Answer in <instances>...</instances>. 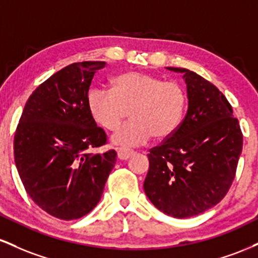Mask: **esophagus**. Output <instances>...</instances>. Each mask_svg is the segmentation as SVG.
<instances>
[{
  "label": "esophagus",
  "instance_id": "34e87169",
  "mask_svg": "<svg viewBox=\"0 0 258 258\" xmlns=\"http://www.w3.org/2000/svg\"><path fill=\"white\" fill-rule=\"evenodd\" d=\"M116 153H117V158L120 160H127L131 158L132 155H135V152H133V150L123 149V148H119V149H116Z\"/></svg>",
  "mask_w": 258,
  "mask_h": 258
}]
</instances>
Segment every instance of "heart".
I'll use <instances>...</instances> for the list:
<instances>
[{"mask_svg": "<svg viewBox=\"0 0 258 258\" xmlns=\"http://www.w3.org/2000/svg\"><path fill=\"white\" fill-rule=\"evenodd\" d=\"M186 97L182 86L164 81L142 72L121 74L112 82V91L92 87L87 94V108L93 120L103 128H117L112 143L136 147L147 143L152 136L162 141L178 128L185 110Z\"/></svg>", "mask_w": 258, "mask_h": 258, "instance_id": "1", "label": "heart"}]
</instances>
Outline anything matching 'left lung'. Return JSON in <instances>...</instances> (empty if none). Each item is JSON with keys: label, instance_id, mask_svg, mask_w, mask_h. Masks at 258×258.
<instances>
[{"label": "left lung", "instance_id": "8db88e82", "mask_svg": "<svg viewBox=\"0 0 258 258\" xmlns=\"http://www.w3.org/2000/svg\"><path fill=\"white\" fill-rule=\"evenodd\" d=\"M188 110L161 146L148 154L144 191L153 205L174 218H188L217 205L235 177L242 149L238 119L223 93L200 75L183 68Z\"/></svg>", "mask_w": 258, "mask_h": 258}]
</instances>
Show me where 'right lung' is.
Instances as JSON below:
<instances>
[{"label":"right lung","instance_id":"right-lung-1","mask_svg":"<svg viewBox=\"0 0 258 258\" xmlns=\"http://www.w3.org/2000/svg\"><path fill=\"white\" fill-rule=\"evenodd\" d=\"M105 61L63 68L32 92L14 135V161L29 197L47 214L72 221L102 198L116 152H92L106 135L87 108V94Z\"/></svg>","mask_w":258,"mask_h":258}]
</instances>
